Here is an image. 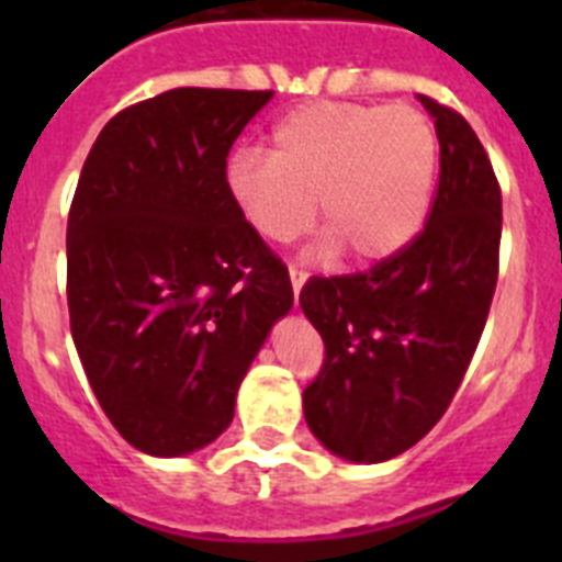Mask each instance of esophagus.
I'll return each mask as SVG.
<instances>
[{
	"label": "esophagus",
	"mask_w": 562,
	"mask_h": 562,
	"mask_svg": "<svg viewBox=\"0 0 562 562\" xmlns=\"http://www.w3.org/2000/svg\"><path fill=\"white\" fill-rule=\"evenodd\" d=\"M306 278H310V272L304 270V267H297V265H290V281H292V292H301V286L306 284Z\"/></svg>",
	"instance_id": "obj_1"
}]
</instances>
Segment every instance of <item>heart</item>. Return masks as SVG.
Wrapping results in <instances>:
<instances>
[{
    "label": "heart",
    "instance_id": "heart-1",
    "mask_svg": "<svg viewBox=\"0 0 562 562\" xmlns=\"http://www.w3.org/2000/svg\"><path fill=\"white\" fill-rule=\"evenodd\" d=\"M439 140L408 103L324 101L276 123L270 151L236 154L227 193L270 241H292L326 222V247L380 261L414 241L430 211Z\"/></svg>",
    "mask_w": 562,
    "mask_h": 562
}]
</instances>
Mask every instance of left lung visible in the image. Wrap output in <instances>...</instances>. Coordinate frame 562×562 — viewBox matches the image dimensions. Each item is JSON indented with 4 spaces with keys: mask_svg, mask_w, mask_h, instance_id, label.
<instances>
[{
    "mask_svg": "<svg viewBox=\"0 0 562 562\" xmlns=\"http://www.w3.org/2000/svg\"><path fill=\"white\" fill-rule=\"evenodd\" d=\"M436 117L439 182L408 247L351 276H312L297 301L324 340L304 416L331 453L394 459L450 408L484 331L501 250V186L456 109Z\"/></svg>",
    "mask_w": 562,
    "mask_h": 562,
    "instance_id": "left-lung-1",
    "label": "left lung"
}]
</instances>
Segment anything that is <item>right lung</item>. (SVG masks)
Here are the masks:
<instances>
[{
    "mask_svg": "<svg viewBox=\"0 0 562 562\" xmlns=\"http://www.w3.org/2000/svg\"><path fill=\"white\" fill-rule=\"evenodd\" d=\"M272 89L180 87L98 134L67 220L69 329L114 430L186 456L292 306L286 265L227 193V154Z\"/></svg>",
    "mask_w": 562,
    "mask_h": 562,
    "instance_id": "1",
    "label": "right lung"
}]
</instances>
